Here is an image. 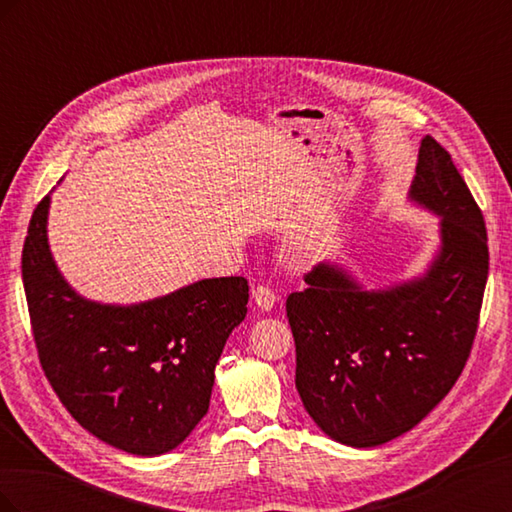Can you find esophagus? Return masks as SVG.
Listing matches in <instances>:
<instances>
[{"instance_id":"1","label":"esophagus","mask_w":512,"mask_h":512,"mask_svg":"<svg viewBox=\"0 0 512 512\" xmlns=\"http://www.w3.org/2000/svg\"><path fill=\"white\" fill-rule=\"evenodd\" d=\"M252 297H254L256 305H258L260 309H265V312H269V309H271V307L275 305V301H277V294H275L269 286H256L254 292H252Z\"/></svg>"}]
</instances>
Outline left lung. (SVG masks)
Returning a JSON list of instances; mask_svg holds the SVG:
<instances>
[{
  "mask_svg": "<svg viewBox=\"0 0 512 512\" xmlns=\"http://www.w3.org/2000/svg\"><path fill=\"white\" fill-rule=\"evenodd\" d=\"M410 200L440 215L427 273L365 290L320 262L286 299L297 391L335 442L369 448L410 431L453 389L470 356L489 273L483 213L438 141L418 149Z\"/></svg>",
  "mask_w": 512,
  "mask_h": 512,
  "instance_id": "1",
  "label": "left lung"
}]
</instances>
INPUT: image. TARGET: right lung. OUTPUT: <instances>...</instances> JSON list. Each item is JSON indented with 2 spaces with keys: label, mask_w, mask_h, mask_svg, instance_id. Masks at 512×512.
Returning <instances> with one entry per match:
<instances>
[{
  "label": "right lung",
  "mask_w": 512,
  "mask_h": 512,
  "mask_svg": "<svg viewBox=\"0 0 512 512\" xmlns=\"http://www.w3.org/2000/svg\"><path fill=\"white\" fill-rule=\"evenodd\" d=\"M51 196L29 220L21 271L38 359L61 404L121 451H173L209 410L215 363L247 314L245 277L200 280L136 305H104L61 277L46 237Z\"/></svg>",
  "instance_id": "1"
}]
</instances>
